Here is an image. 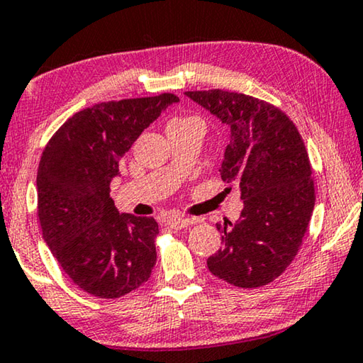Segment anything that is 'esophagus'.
Returning a JSON list of instances; mask_svg holds the SVG:
<instances>
[{"mask_svg": "<svg viewBox=\"0 0 363 363\" xmlns=\"http://www.w3.org/2000/svg\"><path fill=\"white\" fill-rule=\"evenodd\" d=\"M195 220H189V218H182V216H171L166 220V224H168L169 228L172 229H184L187 226H191V224H194Z\"/></svg>", "mask_w": 363, "mask_h": 363, "instance_id": "esophagus-1", "label": "esophagus"}]
</instances>
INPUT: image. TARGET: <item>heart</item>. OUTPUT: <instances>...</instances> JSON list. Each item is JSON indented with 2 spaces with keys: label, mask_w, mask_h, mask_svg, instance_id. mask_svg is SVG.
Listing matches in <instances>:
<instances>
[{
  "label": "heart",
  "mask_w": 363,
  "mask_h": 363,
  "mask_svg": "<svg viewBox=\"0 0 363 363\" xmlns=\"http://www.w3.org/2000/svg\"><path fill=\"white\" fill-rule=\"evenodd\" d=\"M184 121H200V119L195 118V116H189V118H177V119H172L171 123H184Z\"/></svg>",
  "instance_id": "1"
}]
</instances>
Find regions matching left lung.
Segmentation results:
<instances>
[{"label": "left lung", "mask_w": 363, "mask_h": 363, "mask_svg": "<svg viewBox=\"0 0 363 363\" xmlns=\"http://www.w3.org/2000/svg\"><path fill=\"white\" fill-rule=\"evenodd\" d=\"M229 125L221 179L239 182L240 220L218 223L223 247L206 264L226 283L250 289L272 283L294 260L315 206L308 153L284 111L221 89L186 91Z\"/></svg>", "instance_id": "1"}]
</instances>
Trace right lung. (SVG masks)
<instances>
[{
	"label": "right lung",
	"instance_id": "add662e5",
	"mask_svg": "<svg viewBox=\"0 0 363 363\" xmlns=\"http://www.w3.org/2000/svg\"><path fill=\"white\" fill-rule=\"evenodd\" d=\"M177 101L161 94L99 103L69 118L45 147L37 174L43 239L62 272L90 296L118 298L150 278L158 223L119 215L109 184L142 130Z\"/></svg>",
	"mask_w": 363,
	"mask_h": 363
}]
</instances>
